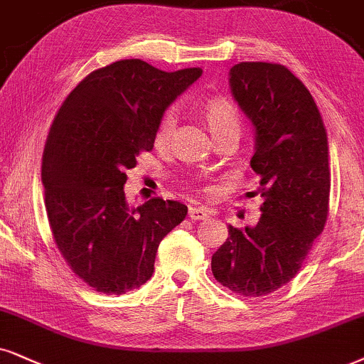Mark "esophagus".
I'll use <instances>...</instances> for the list:
<instances>
[{"mask_svg": "<svg viewBox=\"0 0 364 364\" xmlns=\"http://www.w3.org/2000/svg\"><path fill=\"white\" fill-rule=\"evenodd\" d=\"M188 215H190L191 220H196V222H200V220L208 218L210 211L203 208V206H190V211H188Z\"/></svg>", "mask_w": 364, "mask_h": 364, "instance_id": "obj_1", "label": "esophagus"}]
</instances>
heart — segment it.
I'll return each mask as SVG.
<instances>
[{
  "label": "heart",
  "mask_w": 364,
  "mask_h": 364,
  "mask_svg": "<svg viewBox=\"0 0 364 364\" xmlns=\"http://www.w3.org/2000/svg\"><path fill=\"white\" fill-rule=\"evenodd\" d=\"M205 117L206 122H208L210 131L213 132V136L222 131H227V129H238V131H240V117H238L237 109L233 107L228 100H210V102L205 105ZM174 124H176V112H174V109H169L163 114L158 127H156V144H164V142L169 139V136H171L174 129Z\"/></svg>",
  "instance_id": "heart-1"
}]
</instances>
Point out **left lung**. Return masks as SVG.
I'll return each mask as SVG.
<instances>
[{
	"instance_id": "1",
	"label": "left lung",
	"mask_w": 364,
	"mask_h": 364,
	"mask_svg": "<svg viewBox=\"0 0 364 364\" xmlns=\"http://www.w3.org/2000/svg\"><path fill=\"white\" fill-rule=\"evenodd\" d=\"M230 89L255 132L250 166L260 176V220L238 230L211 257L220 284L247 297L277 291L296 277L329 208L328 134L311 92L277 63L230 68Z\"/></svg>"
}]
</instances>
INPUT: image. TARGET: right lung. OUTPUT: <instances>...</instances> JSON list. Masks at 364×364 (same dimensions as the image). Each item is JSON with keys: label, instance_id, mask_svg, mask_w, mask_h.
<instances>
[{"label": "right lung", "instance_id": "1", "mask_svg": "<svg viewBox=\"0 0 364 364\" xmlns=\"http://www.w3.org/2000/svg\"><path fill=\"white\" fill-rule=\"evenodd\" d=\"M201 73L119 60L87 75L55 116L41 164L48 222L60 254L97 292L141 287L159 242L186 218L179 201L131 206L124 185L139 153L154 148L163 114Z\"/></svg>", "mask_w": 364, "mask_h": 364}]
</instances>
